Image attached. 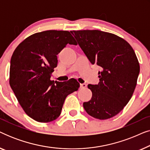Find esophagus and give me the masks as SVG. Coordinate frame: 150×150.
<instances>
[{"label": "esophagus", "mask_w": 150, "mask_h": 150, "mask_svg": "<svg viewBox=\"0 0 150 150\" xmlns=\"http://www.w3.org/2000/svg\"><path fill=\"white\" fill-rule=\"evenodd\" d=\"M80 86H81V88H82V89H85V88L87 87V85H86L85 83L81 84V85H80Z\"/></svg>", "instance_id": "34e87169"}]
</instances>
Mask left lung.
Returning a JSON list of instances; mask_svg holds the SVG:
<instances>
[{
	"label": "left lung",
	"instance_id": "left-lung-1",
	"mask_svg": "<svg viewBox=\"0 0 150 150\" xmlns=\"http://www.w3.org/2000/svg\"><path fill=\"white\" fill-rule=\"evenodd\" d=\"M92 64L102 67L98 85H88L91 99L84 102L89 115L107 120L122 111L132 98L140 66L132 46L116 35L98 30L70 31Z\"/></svg>",
	"mask_w": 150,
	"mask_h": 150
}]
</instances>
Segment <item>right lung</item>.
Returning a JSON list of instances; mask_svg holds the SVG:
<instances>
[{"label": "right lung", "mask_w": 150, "mask_h": 150, "mask_svg": "<svg viewBox=\"0 0 150 150\" xmlns=\"http://www.w3.org/2000/svg\"><path fill=\"white\" fill-rule=\"evenodd\" d=\"M67 44L77 45L70 32L50 30L28 37L12 54L9 84L26 115L39 122L60 115L65 98L77 91L76 81H51L57 54Z\"/></svg>", "instance_id": "obj_1"}]
</instances>
